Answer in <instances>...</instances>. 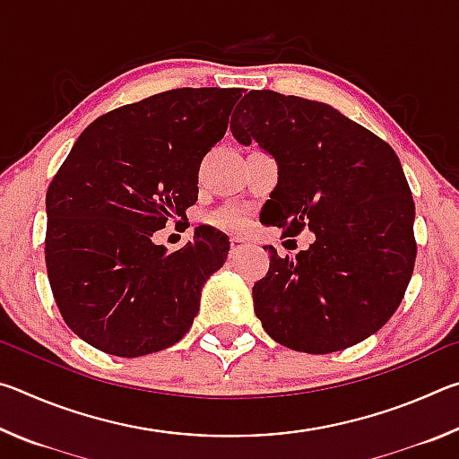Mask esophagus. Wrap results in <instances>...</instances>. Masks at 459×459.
<instances>
[{"label":"esophagus","instance_id":"esophagus-1","mask_svg":"<svg viewBox=\"0 0 459 459\" xmlns=\"http://www.w3.org/2000/svg\"><path fill=\"white\" fill-rule=\"evenodd\" d=\"M247 247V240L243 237H230V251L237 253L238 248H245Z\"/></svg>","mask_w":459,"mask_h":459}]
</instances>
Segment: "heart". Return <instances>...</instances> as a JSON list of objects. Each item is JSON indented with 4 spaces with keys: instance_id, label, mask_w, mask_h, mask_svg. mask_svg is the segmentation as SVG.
Returning a JSON list of instances; mask_svg holds the SVG:
<instances>
[{
    "instance_id": "b5f03b06",
    "label": "heart",
    "mask_w": 459,
    "mask_h": 459,
    "mask_svg": "<svg viewBox=\"0 0 459 459\" xmlns=\"http://www.w3.org/2000/svg\"><path fill=\"white\" fill-rule=\"evenodd\" d=\"M216 224H221V227H227V229H237L243 224V214L238 211H224L216 216Z\"/></svg>"
}]
</instances>
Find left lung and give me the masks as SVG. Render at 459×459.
I'll list each match as a JSON object with an SVG mask.
<instances>
[{"instance_id": "1", "label": "left lung", "mask_w": 459, "mask_h": 459, "mask_svg": "<svg viewBox=\"0 0 459 459\" xmlns=\"http://www.w3.org/2000/svg\"><path fill=\"white\" fill-rule=\"evenodd\" d=\"M240 145L277 164L275 227L316 240L295 257L267 245L255 314L291 351L328 354L372 336L399 307L415 265V204L393 147L320 100L251 91L230 119Z\"/></svg>"}]
</instances>
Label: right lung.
<instances>
[{
	"label": "right lung",
	"mask_w": 459,
	"mask_h": 459,
	"mask_svg": "<svg viewBox=\"0 0 459 459\" xmlns=\"http://www.w3.org/2000/svg\"><path fill=\"white\" fill-rule=\"evenodd\" d=\"M240 89H176L82 131L46 194V269L68 328L107 354L174 346L200 309L227 237L198 227L168 253L153 232L198 200V168L227 134Z\"/></svg>",
	"instance_id": "right-lung-1"
}]
</instances>
